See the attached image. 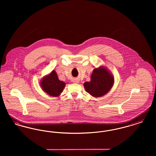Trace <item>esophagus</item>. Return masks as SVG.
<instances>
[{
    "label": "esophagus",
    "instance_id": "34e87169",
    "mask_svg": "<svg viewBox=\"0 0 156 156\" xmlns=\"http://www.w3.org/2000/svg\"><path fill=\"white\" fill-rule=\"evenodd\" d=\"M78 80H75V82H76V83H78Z\"/></svg>",
    "mask_w": 156,
    "mask_h": 156
}]
</instances>
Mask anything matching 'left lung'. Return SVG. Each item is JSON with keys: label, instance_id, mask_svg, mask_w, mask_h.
<instances>
[{"label": "left lung", "instance_id": "left-lung-1", "mask_svg": "<svg viewBox=\"0 0 156 156\" xmlns=\"http://www.w3.org/2000/svg\"><path fill=\"white\" fill-rule=\"evenodd\" d=\"M114 84L113 75L104 67L101 66L93 70L90 81L83 83L86 91L94 97H102L106 94Z\"/></svg>", "mask_w": 156, "mask_h": 156}]
</instances>
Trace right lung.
<instances>
[{
    "label": "right lung",
    "instance_id": "obj_1",
    "mask_svg": "<svg viewBox=\"0 0 156 156\" xmlns=\"http://www.w3.org/2000/svg\"><path fill=\"white\" fill-rule=\"evenodd\" d=\"M66 83L59 80L55 71L44 76L40 82V87L48 95L58 97L64 89Z\"/></svg>",
    "mask_w": 156,
    "mask_h": 156
}]
</instances>
